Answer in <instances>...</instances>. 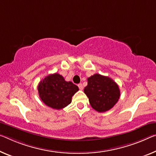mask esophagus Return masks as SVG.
<instances>
[{"label":"esophagus","mask_w":156,"mask_h":156,"mask_svg":"<svg viewBox=\"0 0 156 156\" xmlns=\"http://www.w3.org/2000/svg\"><path fill=\"white\" fill-rule=\"evenodd\" d=\"M78 87H79V88H80V90H83V88L82 83H79V84H78Z\"/></svg>","instance_id":"1"}]
</instances>
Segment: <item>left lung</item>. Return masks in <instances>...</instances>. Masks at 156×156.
Instances as JSON below:
<instances>
[{
  "label": "left lung",
  "instance_id": "1",
  "mask_svg": "<svg viewBox=\"0 0 156 156\" xmlns=\"http://www.w3.org/2000/svg\"><path fill=\"white\" fill-rule=\"evenodd\" d=\"M92 108L98 112L111 109L120 97L119 86L112 79L95 74L88 78V85L83 90Z\"/></svg>",
  "mask_w": 156,
  "mask_h": 156
}]
</instances>
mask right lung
Returning <instances> with one entry per match:
<instances>
[{
	"label": "right lung",
	"instance_id": "1",
	"mask_svg": "<svg viewBox=\"0 0 156 156\" xmlns=\"http://www.w3.org/2000/svg\"><path fill=\"white\" fill-rule=\"evenodd\" d=\"M37 90L45 105L55 109H61L70 104L72 97L79 88L72 81H66L62 75L54 73L40 81Z\"/></svg>",
	"mask_w": 156,
	"mask_h": 156
}]
</instances>
